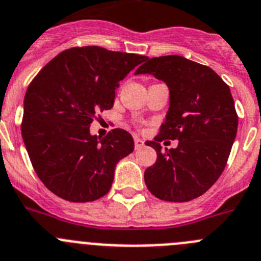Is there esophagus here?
<instances>
[{
    "label": "esophagus",
    "instance_id": "34e87169",
    "mask_svg": "<svg viewBox=\"0 0 261 261\" xmlns=\"http://www.w3.org/2000/svg\"><path fill=\"white\" fill-rule=\"evenodd\" d=\"M134 143H135V149H140V148L144 145V142H143L140 138H135L134 139Z\"/></svg>",
    "mask_w": 261,
    "mask_h": 261
}]
</instances>
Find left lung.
I'll return each instance as SVG.
<instances>
[{"mask_svg": "<svg viewBox=\"0 0 261 261\" xmlns=\"http://www.w3.org/2000/svg\"><path fill=\"white\" fill-rule=\"evenodd\" d=\"M152 74L170 91V107L154 142L157 161L144 172L157 198L188 202L207 192L224 171L238 127L229 86L211 68L179 55L148 58L135 74ZM179 140L166 152L159 142Z\"/></svg>", "mask_w": 261, "mask_h": 261, "instance_id": "obj_1", "label": "left lung"}]
</instances>
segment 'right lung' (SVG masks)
I'll use <instances>...</instances> for the list:
<instances>
[{
	"label": "right lung",
	"mask_w": 261,
	"mask_h": 261,
	"mask_svg": "<svg viewBox=\"0 0 261 261\" xmlns=\"http://www.w3.org/2000/svg\"><path fill=\"white\" fill-rule=\"evenodd\" d=\"M147 57L99 46L72 47L40 70L24 96L21 135L32 166L48 191L70 202L106 196L119 160L134 150L127 131L90 134L99 111L111 109L116 89Z\"/></svg>",
	"instance_id": "1"
}]
</instances>
